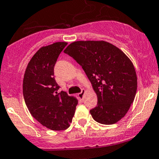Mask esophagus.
Here are the masks:
<instances>
[{
  "label": "esophagus",
  "mask_w": 159,
  "mask_h": 159,
  "mask_svg": "<svg viewBox=\"0 0 159 159\" xmlns=\"http://www.w3.org/2000/svg\"><path fill=\"white\" fill-rule=\"evenodd\" d=\"M85 93V90H81V93H78V97H79L80 98H83V96H84V93Z\"/></svg>",
  "instance_id": "1"
}]
</instances>
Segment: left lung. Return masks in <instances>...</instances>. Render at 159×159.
Listing matches in <instances>:
<instances>
[{
  "instance_id": "obj_1",
  "label": "left lung",
  "mask_w": 159,
  "mask_h": 159,
  "mask_svg": "<svg viewBox=\"0 0 159 159\" xmlns=\"http://www.w3.org/2000/svg\"><path fill=\"white\" fill-rule=\"evenodd\" d=\"M64 53L81 66L98 98L90 113L98 123L111 125L125 116L137 92L132 61L120 49L105 41H77Z\"/></svg>"
}]
</instances>
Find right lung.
Here are the masks:
<instances>
[{"label":"right lung","mask_w":159,"mask_h":159,"mask_svg":"<svg viewBox=\"0 0 159 159\" xmlns=\"http://www.w3.org/2000/svg\"><path fill=\"white\" fill-rule=\"evenodd\" d=\"M67 43L58 42L40 48L28 63L23 80V95L27 108L35 119L51 130L69 127L78 100L64 91L54 77L57 60Z\"/></svg>","instance_id":"1"}]
</instances>
